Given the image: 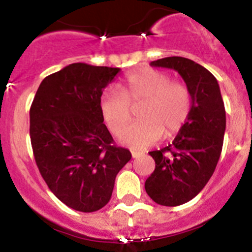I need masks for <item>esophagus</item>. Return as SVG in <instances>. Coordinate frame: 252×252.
Here are the masks:
<instances>
[{
	"label": "esophagus",
	"instance_id": "34e87169",
	"mask_svg": "<svg viewBox=\"0 0 252 252\" xmlns=\"http://www.w3.org/2000/svg\"><path fill=\"white\" fill-rule=\"evenodd\" d=\"M142 153H140V151H136V150H132L131 151V155H132V158H139L140 155H141Z\"/></svg>",
	"mask_w": 252,
	"mask_h": 252
}]
</instances>
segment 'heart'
Wrapping results in <instances>:
<instances>
[{"instance_id":"b5f03b06","label":"heart","mask_w":252,"mask_h":252,"mask_svg":"<svg viewBox=\"0 0 252 252\" xmlns=\"http://www.w3.org/2000/svg\"><path fill=\"white\" fill-rule=\"evenodd\" d=\"M139 105L143 120L120 136L124 145L132 149L154 145L162 133L165 137L175 135L188 120L192 95L183 82L170 81L166 73L158 69L144 68L126 75L121 91H106L101 97L99 110L108 128L119 135L130 121L132 109Z\"/></svg>"}]
</instances>
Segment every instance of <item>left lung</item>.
Here are the masks:
<instances>
[{
    "label": "left lung",
    "instance_id": "8db88e82",
    "mask_svg": "<svg viewBox=\"0 0 252 252\" xmlns=\"http://www.w3.org/2000/svg\"><path fill=\"white\" fill-rule=\"evenodd\" d=\"M150 64L177 70L192 95L189 117L174 141L149 153L155 170L145 182L146 193L160 206L175 207L193 199L212 177L223 145L226 111L217 79L204 66L182 57Z\"/></svg>",
    "mask_w": 252,
    "mask_h": 252
}]
</instances>
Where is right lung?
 Returning a JSON list of instances; mask_svg holds the SVG:
<instances>
[{
  "label": "right lung",
  "mask_w": 252,
  "mask_h": 252,
  "mask_svg": "<svg viewBox=\"0 0 252 252\" xmlns=\"http://www.w3.org/2000/svg\"><path fill=\"white\" fill-rule=\"evenodd\" d=\"M120 68L69 64L44 78L30 108L35 161L49 189L79 212H94L111 199L116 175L131 159L115 145L99 102Z\"/></svg>",
  "instance_id": "1"
}]
</instances>
